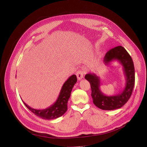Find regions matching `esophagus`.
<instances>
[{
  "label": "esophagus",
  "mask_w": 147,
  "mask_h": 147,
  "mask_svg": "<svg viewBox=\"0 0 147 147\" xmlns=\"http://www.w3.org/2000/svg\"><path fill=\"white\" fill-rule=\"evenodd\" d=\"M84 74V71L82 70V69H80V70L78 71L76 73V76H77V77H78V80H79L83 78Z\"/></svg>",
  "instance_id": "1"
}]
</instances>
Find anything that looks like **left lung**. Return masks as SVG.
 <instances>
[{"instance_id":"1","label":"left lung","mask_w":147,"mask_h":147,"mask_svg":"<svg viewBox=\"0 0 147 147\" xmlns=\"http://www.w3.org/2000/svg\"><path fill=\"white\" fill-rule=\"evenodd\" d=\"M116 60L123 66L126 77V85L117 95L107 96L100 90V79L94 73L87 74L85 79L89 82L94 104L99 109L104 110H113L120 109L129 99L132 94L135 84V68L132 58L121 46H116L108 51L104 57L105 64H109Z\"/></svg>"}]
</instances>
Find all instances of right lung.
<instances>
[{"mask_svg": "<svg viewBox=\"0 0 147 147\" xmlns=\"http://www.w3.org/2000/svg\"><path fill=\"white\" fill-rule=\"evenodd\" d=\"M75 74L71 76L64 83L56 102L49 107L43 110H36L29 107L24 102V105L37 116L45 120H52L62 116L67 110V103L70 97L72 89L77 82Z\"/></svg>", "mask_w": 147, "mask_h": 147, "instance_id": "add662e5", "label": "right lung"}]
</instances>
